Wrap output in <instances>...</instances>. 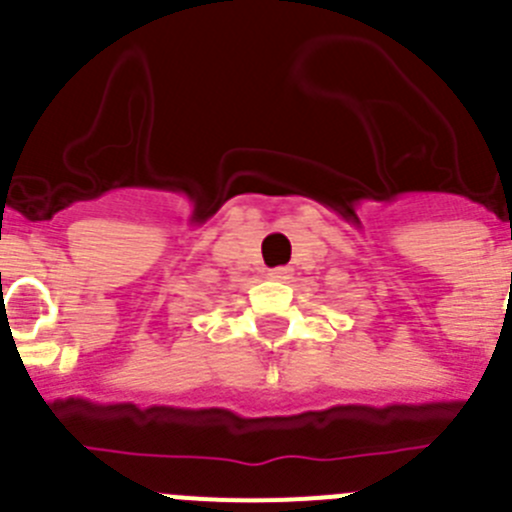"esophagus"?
I'll list each match as a JSON object with an SVG mask.
<instances>
[{
  "label": "esophagus",
  "mask_w": 512,
  "mask_h": 512,
  "mask_svg": "<svg viewBox=\"0 0 512 512\" xmlns=\"http://www.w3.org/2000/svg\"><path fill=\"white\" fill-rule=\"evenodd\" d=\"M267 278H270V280H288L290 278V267H270V270H267Z\"/></svg>",
  "instance_id": "obj_1"
}]
</instances>
